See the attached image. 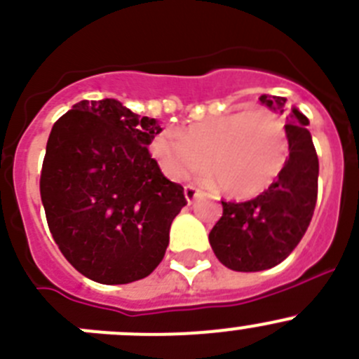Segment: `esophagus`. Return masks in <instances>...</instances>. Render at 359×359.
Masks as SVG:
<instances>
[{
    "label": "esophagus",
    "mask_w": 359,
    "mask_h": 359,
    "mask_svg": "<svg viewBox=\"0 0 359 359\" xmlns=\"http://www.w3.org/2000/svg\"><path fill=\"white\" fill-rule=\"evenodd\" d=\"M201 196H203V194H201V190L196 189L194 185H187L185 187V197H187V201H189V203H194V201L199 199Z\"/></svg>",
    "instance_id": "1"
}]
</instances>
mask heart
Instances as JSON below:
<instances>
[{
    "label": "heart",
    "mask_w": 359,
    "mask_h": 359,
    "mask_svg": "<svg viewBox=\"0 0 359 359\" xmlns=\"http://www.w3.org/2000/svg\"><path fill=\"white\" fill-rule=\"evenodd\" d=\"M151 153L172 180L210 170L225 196L248 199L266 192L289 158V128L271 109H241L189 126L182 135L163 130Z\"/></svg>",
    "instance_id": "1"
}]
</instances>
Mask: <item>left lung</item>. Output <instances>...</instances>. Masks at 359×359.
I'll use <instances>...</instances> for the list:
<instances>
[{"instance_id": "left-lung-1", "label": "left lung", "mask_w": 359, "mask_h": 359, "mask_svg": "<svg viewBox=\"0 0 359 359\" xmlns=\"http://www.w3.org/2000/svg\"><path fill=\"white\" fill-rule=\"evenodd\" d=\"M269 109L284 112V97L261 95ZM309 119L298 109L289 116V158L266 192L245 203L222 201V217L210 233V245L233 271H262L284 261L302 241L317 201L319 158Z\"/></svg>"}]
</instances>
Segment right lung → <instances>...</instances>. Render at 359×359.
<instances>
[{"label": "right lung", "mask_w": 359, "mask_h": 359, "mask_svg": "<svg viewBox=\"0 0 359 359\" xmlns=\"http://www.w3.org/2000/svg\"><path fill=\"white\" fill-rule=\"evenodd\" d=\"M162 128L114 98L83 100L54 123L40 196L57 248L98 284H130L165 255L187 204L148 146Z\"/></svg>", "instance_id": "right-lung-1"}]
</instances>
